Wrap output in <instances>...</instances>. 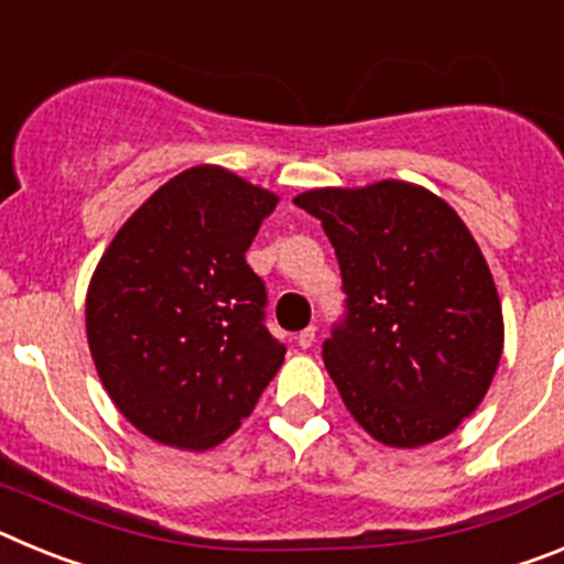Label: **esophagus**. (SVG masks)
<instances>
[{
    "mask_svg": "<svg viewBox=\"0 0 564 564\" xmlns=\"http://www.w3.org/2000/svg\"><path fill=\"white\" fill-rule=\"evenodd\" d=\"M296 341H299V347H302V350H307V347H313V341H316V327H305V330L299 333L296 336Z\"/></svg>",
    "mask_w": 564,
    "mask_h": 564,
    "instance_id": "obj_1",
    "label": "esophagus"
}]
</instances>
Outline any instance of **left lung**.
<instances>
[{
    "label": "left lung",
    "mask_w": 564,
    "mask_h": 564,
    "mask_svg": "<svg viewBox=\"0 0 564 564\" xmlns=\"http://www.w3.org/2000/svg\"><path fill=\"white\" fill-rule=\"evenodd\" d=\"M322 220L347 318L322 347L358 426L417 449L480 406L502 356V305L480 246L430 188L378 181L293 197Z\"/></svg>",
    "instance_id": "obj_1"
}]
</instances>
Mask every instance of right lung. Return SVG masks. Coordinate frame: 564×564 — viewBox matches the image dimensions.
Returning a JSON list of instances; mask_svg holds the SVG:
<instances>
[{
    "mask_svg": "<svg viewBox=\"0 0 564 564\" xmlns=\"http://www.w3.org/2000/svg\"><path fill=\"white\" fill-rule=\"evenodd\" d=\"M279 197L223 166L174 174L118 228L87 288L98 378L134 430L214 449L285 361L246 262Z\"/></svg>",
    "mask_w": 564,
    "mask_h": 564,
    "instance_id": "1",
    "label": "right lung"
}]
</instances>
